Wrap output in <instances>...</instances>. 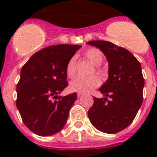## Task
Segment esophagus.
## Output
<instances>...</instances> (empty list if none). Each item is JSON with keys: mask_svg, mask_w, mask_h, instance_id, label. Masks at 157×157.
Listing matches in <instances>:
<instances>
[{"mask_svg": "<svg viewBox=\"0 0 157 157\" xmlns=\"http://www.w3.org/2000/svg\"><path fill=\"white\" fill-rule=\"evenodd\" d=\"M77 96H78V97H80V96L83 95V93H77Z\"/></svg>", "mask_w": 157, "mask_h": 157, "instance_id": "34e87169", "label": "esophagus"}]
</instances>
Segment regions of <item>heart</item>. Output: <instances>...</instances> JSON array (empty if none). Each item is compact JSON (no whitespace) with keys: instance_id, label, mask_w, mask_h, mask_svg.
I'll use <instances>...</instances> for the list:
<instances>
[{"instance_id":"1","label":"heart","mask_w":157,"mask_h":157,"mask_svg":"<svg viewBox=\"0 0 157 157\" xmlns=\"http://www.w3.org/2000/svg\"><path fill=\"white\" fill-rule=\"evenodd\" d=\"M83 55L93 65L95 71L99 75H104L105 71L99 67L103 61V55L99 49L90 48L83 52ZM77 74V57L72 56L66 65V74L69 78H73ZM101 84V80L98 76L93 75L90 77H77L71 82L70 89L78 93H87Z\"/></svg>"}]
</instances>
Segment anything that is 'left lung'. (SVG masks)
Listing matches in <instances>:
<instances>
[{
  "label": "left lung",
  "instance_id": "8db88e82",
  "mask_svg": "<svg viewBox=\"0 0 157 157\" xmlns=\"http://www.w3.org/2000/svg\"><path fill=\"white\" fill-rule=\"evenodd\" d=\"M87 44L100 49L109 62V78L99 89L105 98L93 97L89 119L99 131L115 134L131 124L143 102L144 79L140 63L127 49L110 42Z\"/></svg>",
  "mask_w": 157,
  "mask_h": 157
}]
</instances>
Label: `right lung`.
I'll return each instance as SVG.
<instances>
[{"mask_svg":"<svg viewBox=\"0 0 157 157\" xmlns=\"http://www.w3.org/2000/svg\"><path fill=\"white\" fill-rule=\"evenodd\" d=\"M80 47L51 45L36 52L22 67L16 105L25 125L36 134L53 135L65 124L77 93L58 95L68 86L66 65Z\"/></svg>","mask_w":157,"mask_h":157,"instance_id":"add662e5","label":"right lung"}]
</instances>
